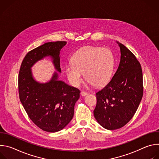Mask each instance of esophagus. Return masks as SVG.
I'll list each match as a JSON object with an SVG mask.
<instances>
[{
	"label": "esophagus",
	"instance_id": "obj_1",
	"mask_svg": "<svg viewBox=\"0 0 159 159\" xmlns=\"http://www.w3.org/2000/svg\"><path fill=\"white\" fill-rule=\"evenodd\" d=\"M87 94H88V93L85 92V91H84V90H82V91H81V93H80V95H81L82 96H87Z\"/></svg>",
	"mask_w": 159,
	"mask_h": 159
}]
</instances>
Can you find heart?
Here are the masks:
<instances>
[{"label":"heart","mask_w":159,"mask_h":159,"mask_svg":"<svg viewBox=\"0 0 159 159\" xmlns=\"http://www.w3.org/2000/svg\"><path fill=\"white\" fill-rule=\"evenodd\" d=\"M72 63L65 68L66 76L71 85L78 87L84 74L89 83L99 87L110 81L115 66V58L109 49L87 46L74 53Z\"/></svg>","instance_id":"heart-1"}]
</instances>
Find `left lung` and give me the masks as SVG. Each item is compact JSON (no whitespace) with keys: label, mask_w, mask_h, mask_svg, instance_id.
<instances>
[{"label":"left lung","mask_w":159,"mask_h":159,"mask_svg":"<svg viewBox=\"0 0 159 159\" xmlns=\"http://www.w3.org/2000/svg\"><path fill=\"white\" fill-rule=\"evenodd\" d=\"M121 59L118 69L109 83L96 94L94 115L104 128H122L134 116L143 93L142 66L134 55L119 43Z\"/></svg>","instance_id":"obj_1"}]
</instances>
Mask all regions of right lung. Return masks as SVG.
<instances>
[{
    "mask_svg": "<svg viewBox=\"0 0 159 159\" xmlns=\"http://www.w3.org/2000/svg\"><path fill=\"white\" fill-rule=\"evenodd\" d=\"M66 41L48 42L29 52L22 61L18 76L20 101L31 121L48 132L61 130L72 120L80 90L58 80L55 72L50 81L40 84L34 80L31 67L50 56L55 69L61 72L60 51Z\"/></svg>",
    "mask_w": 159,
    "mask_h": 159,
    "instance_id": "right-lung-1",
    "label": "right lung"
}]
</instances>
